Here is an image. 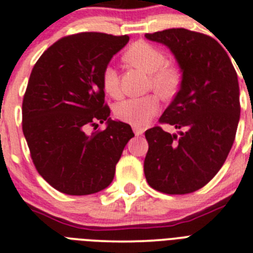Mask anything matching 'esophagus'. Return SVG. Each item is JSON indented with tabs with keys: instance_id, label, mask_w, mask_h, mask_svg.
Instances as JSON below:
<instances>
[{
	"instance_id": "obj_1",
	"label": "esophagus",
	"mask_w": 253,
	"mask_h": 253,
	"mask_svg": "<svg viewBox=\"0 0 253 253\" xmlns=\"http://www.w3.org/2000/svg\"><path fill=\"white\" fill-rule=\"evenodd\" d=\"M132 128H133V132H134V134H136V136H141L142 133H143L144 132V128L143 127H141V126H132Z\"/></svg>"
}]
</instances>
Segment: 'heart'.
Here are the masks:
<instances>
[{
  "label": "heart",
  "instance_id": "obj_1",
  "mask_svg": "<svg viewBox=\"0 0 253 253\" xmlns=\"http://www.w3.org/2000/svg\"><path fill=\"white\" fill-rule=\"evenodd\" d=\"M125 58L131 64L151 74V85L159 95L169 97L175 92L179 85V72L173 65L166 64V55L147 42H136L127 49ZM102 87L110 96L121 94L119 75L112 65H106L101 75ZM159 97L149 94L142 97L124 100L115 106V115L119 120L134 126H144L158 112Z\"/></svg>",
  "mask_w": 253,
  "mask_h": 253
}]
</instances>
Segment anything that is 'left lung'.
<instances>
[{"label": "left lung", "instance_id": "left-lung-1", "mask_svg": "<svg viewBox=\"0 0 253 253\" xmlns=\"http://www.w3.org/2000/svg\"><path fill=\"white\" fill-rule=\"evenodd\" d=\"M170 49L181 72L180 89L159 121L146 131L144 175L166 194H188L209 183L225 163L240 121V87L226 50L209 36L184 28L144 34Z\"/></svg>", "mask_w": 253, "mask_h": 253}]
</instances>
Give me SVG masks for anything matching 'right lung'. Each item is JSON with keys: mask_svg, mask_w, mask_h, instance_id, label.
<instances>
[{"mask_svg": "<svg viewBox=\"0 0 253 253\" xmlns=\"http://www.w3.org/2000/svg\"><path fill=\"white\" fill-rule=\"evenodd\" d=\"M128 36L84 32L64 37L41 55L22 104V128L38 173L68 195L104 190L115 176L129 125L114 121L101 75ZM104 131L87 135L97 122Z\"/></svg>", "mask_w": 253, "mask_h": 253, "instance_id": "1", "label": "right lung"}]
</instances>
